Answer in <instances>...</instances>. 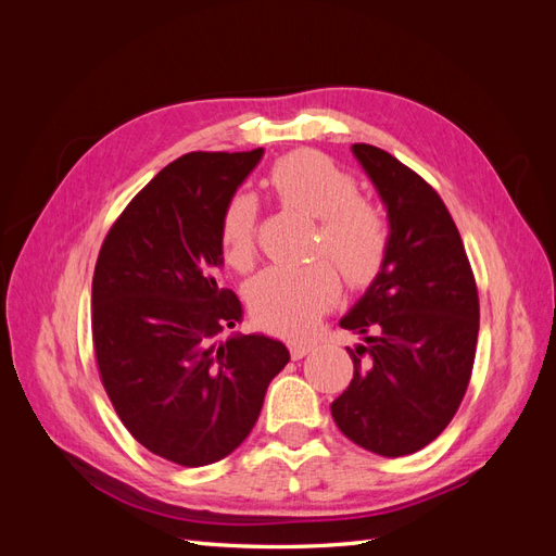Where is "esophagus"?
Masks as SVG:
<instances>
[{
	"instance_id": "34e87169",
	"label": "esophagus",
	"mask_w": 556,
	"mask_h": 556,
	"mask_svg": "<svg viewBox=\"0 0 556 556\" xmlns=\"http://www.w3.org/2000/svg\"><path fill=\"white\" fill-rule=\"evenodd\" d=\"M315 345L313 343H306V341H299V343H292L290 345V355H292V359H304L308 352L313 350Z\"/></svg>"
}]
</instances>
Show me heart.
I'll return each instance as SVG.
<instances>
[{"label": "heart", "instance_id": "b5f03b06", "mask_svg": "<svg viewBox=\"0 0 556 556\" xmlns=\"http://www.w3.org/2000/svg\"><path fill=\"white\" fill-rule=\"evenodd\" d=\"M264 185L282 206L319 220L313 255H329L350 285L362 288L380 274L390 248L387 217L341 166L304 150L278 160ZM257 199L248 192L233 194L223 213V255L239 271L257 260ZM339 294L341 278L329 262L271 266L250 282V308L262 327L301 336Z\"/></svg>", "mask_w": 556, "mask_h": 556}]
</instances>
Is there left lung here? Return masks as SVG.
<instances>
[{"label":"left lung","mask_w":556,"mask_h":556,"mask_svg":"<svg viewBox=\"0 0 556 556\" xmlns=\"http://www.w3.org/2000/svg\"><path fill=\"white\" fill-rule=\"evenodd\" d=\"M390 220L380 274L341 317L362 336L355 376L331 403L352 443L403 457L439 439L473 371L480 306L459 229L431 185L384 150L355 143Z\"/></svg>","instance_id":"obj_1"}]
</instances>
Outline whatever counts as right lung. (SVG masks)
<instances>
[{"label":"right lung","instance_id":"obj_1","mask_svg":"<svg viewBox=\"0 0 556 556\" xmlns=\"http://www.w3.org/2000/svg\"><path fill=\"white\" fill-rule=\"evenodd\" d=\"M262 155L188 153L164 166L97 257L92 341L104 390L134 439L180 466L237 450L290 362L264 333L215 341L243 317L239 296L217 285L223 213Z\"/></svg>","mask_w":556,"mask_h":556}]
</instances>
